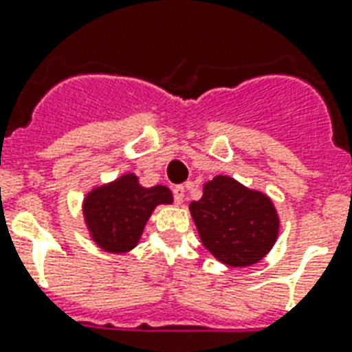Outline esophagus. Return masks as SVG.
<instances>
[{
    "instance_id": "esophagus-1",
    "label": "esophagus",
    "mask_w": 352,
    "mask_h": 352,
    "mask_svg": "<svg viewBox=\"0 0 352 352\" xmlns=\"http://www.w3.org/2000/svg\"><path fill=\"white\" fill-rule=\"evenodd\" d=\"M171 193H173V199H175V202L177 204H181L182 201H184V193H186V190H184V186H173V188H171Z\"/></svg>"
}]
</instances>
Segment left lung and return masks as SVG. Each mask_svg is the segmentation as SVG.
<instances>
[{
    "label": "left lung",
    "instance_id": "left-lung-1",
    "mask_svg": "<svg viewBox=\"0 0 352 352\" xmlns=\"http://www.w3.org/2000/svg\"><path fill=\"white\" fill-rule=\"evenodd\" d=\"M190 211L206 250L233 267L258 262L278 235V217L270 199L230 177L208 182Z\"/></svg>",
    "mask_w": 352,
    "mask_h": 352
}]
</instances>
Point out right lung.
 Here are the masks:
<instances>
[{"instance_id":"right-lung-1","label":"right lung","mask_w":352,"mask_h":352,"mask_svg":"<svg viewBox=\"0 0 352 352\" xmlns=\"http://www.w3.org/2000/svg\"><path fill=\"white\" fill-rule=\"evenodd\" d=\"M171 201V191L164 186L141 188L135 175H124L87 197L85 219L99 248L124 253L135 248L153 208Z\"/></svg>"}]
</instances>
